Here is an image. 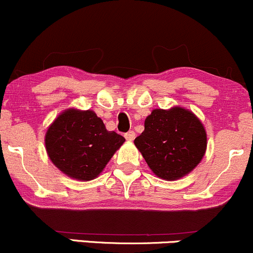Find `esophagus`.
Listing matches in <instances>:
<instances>
[{
  "label": "esophagus",
  "instance_id": "esophagus-1",
  "mask_svg": "<svg viewBox=\"0 0 253 253\" xmlns=\"http://www.w3.org/2000/svg\"><path fill=\"white\" fill-rule=\"evenodd\" d=\"M125 138L127 140H133L135 138V132L134 131H128L127 133H125Z\"/></svg>",
  "mask_w": 253,
  "mask_h": 253
}]
</instances>
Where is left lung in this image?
Here are the masks:
<instances>
[{"label":"left lung","mask_w":253,"mask_h":253,"mask_svg":"<svg viewBox=\"0 0 253 253\" xmlns=\"http://www.w3.org/2000/svg\"><path fill=\"white\" fill-rule=\"evenodd\" d=\"M206 132L199 119L183 108L156 109L145 119L144 132L134 139L151 171L173 180L198 166L206 151Z\"/></svg>","instance_id":"obj_1"}]
</instances>
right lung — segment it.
Instances as JSON below:
<instances>
[{"label": "right lung", "instance_id": "obj_1", "mask_svg": "<svg viewBox=\"0 0 253 253\" xmlns=\"http://www.w3.org/2000/svg\"><path fill=\"white\" fill-rule=\"evenodd\" d=\"M124 142L122 135L106 131L102 119L91 110L64 111L46 133V149L53 164L80 180L97 177Z\"/></svg>", "mask_w": 253, "mask_h": 253}]
</instances>
